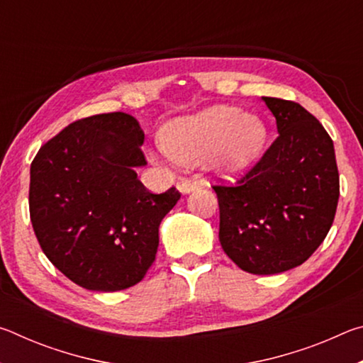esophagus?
Masks as SVG:
<instances>
[{
  "label": "esophagus",
  "mask_w": 363,
  "mask_h": 363,
  "mask_svg": "<svg viewBox=\"0 0 363 363\" xmlns=\"http://www.w3.org/2000/svg\"><path fill=\"white\" fill-rule=\"evenodd\" d=\"M200 186V182H194V181H189V179H181L177 182V190H179L181 194H190L194 192V190Z\"/></svg>",
  "instance_id": "34e87169"
}]
</instances>
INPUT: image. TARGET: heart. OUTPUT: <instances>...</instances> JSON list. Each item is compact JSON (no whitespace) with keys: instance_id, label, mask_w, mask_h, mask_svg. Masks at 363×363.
Segmentation results:
<instances>
[{"instance_id":"heart-1","label":"heart","mask_w":363,"mask_h":363,"mask_svg":"<svg viewBox=\"0 0 363 363\" xmlns=\"http://www.w3.org/2000/svg\"><path fill=\"white\" fill-rule=\"evenodd\" d=\"M267 143V126L259 116L232 106H213L168 121L160 144L181 163L205 158L218 174L235 176L255 167Z\"/></svg>"}]
</instances>
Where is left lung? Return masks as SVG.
<instances>
[{"label": "left lung", "mask_w": 363, "mask_h": 363, "mask_svg": "<svg viewBox=\"0 0 363 363\" xmlns=\"http://www.w3.org/2000/svg\"><path fill=\"white\" fill-rule=\"evenodd\" d=\"M279 136L237 186H214L219 242L245 272L280 274L320 247L333 224L340 174L333 140L291 101L262 97Z\"/></svg>", "instance_id": "8db88e82"}]
</instances>
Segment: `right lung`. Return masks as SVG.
<instances>
[{
  "label": "right lung",
  "mask_w": 363,
  "mask_h": 363,
  "mask_svg": "<svg viewBox=\"0 0 363 363\" xmlns=\"http://www.w3.org/2000/svg\"><path fill=\"white\" fill-rule=\"evenodd\" d=\"M144 131L113 112L78 120L41 147L30 167V219L43 253L73 284L120 291L155 261L158 227L181 194H150Z\"/></svg>",
  "instance_id": "obj_1"
}]
</instances>
